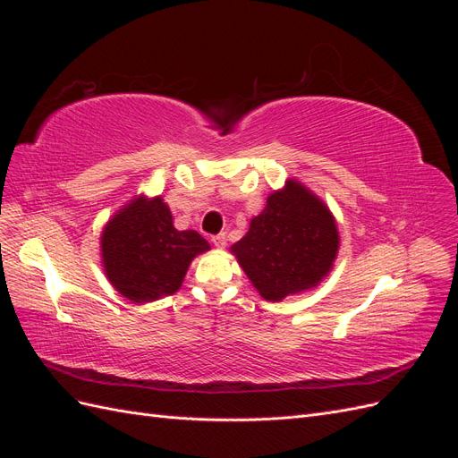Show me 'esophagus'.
I'll return each instance as SVG.
<instances>
[{"mask_svg":"<svg viewBox=\"0 0 458 458\" xmlns=\"http://www.w3.org/2000/svg\"><path fill=\"white\" fill-rule=\"evenodd\" d=\"M212 242H214V246H216V248H225V244H227L225 233H219V234H216V237H212Z\"/></svg>","mask_w":458,"mask_h":458,"instance_id":"esophagus-1","label":"esophagus"}]
</instances>
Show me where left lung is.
<instances>
[{"label": "left lung", "instance_id": "obj_1", "mask_svg": "<svg viewBox=\"0 0 458 458\" xmlns=\"http://www.w3.org/2000/svg\"><path fill=\"white\" fill-rule=\"evenodd\" d=\"M340 248L336 219L315 192L296 179L267 197L263 212L231 246L263 300L315 288L335 266Z\"/></svg>", "mask_w": 458, "mask_h": 458}]
</instances>
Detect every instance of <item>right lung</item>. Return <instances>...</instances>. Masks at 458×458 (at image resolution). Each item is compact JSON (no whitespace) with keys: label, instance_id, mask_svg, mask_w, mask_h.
<instances>
[{"label":"right lung","instance_id":"obj_1","mask_svg":"<svg viewBox=\"0 0 458 458\" xmlns=\"http://www.w3.org/2000/svg\"><path fill=\"white\" fill-rule=\"evenodd\" d=\"M210 250L197 231H177L162 197H137L108 219L101 234L106 279L135 303L177 293L191 261Z\"/></svg>","mask_w":458,"mask_h":458}]
</instances>
